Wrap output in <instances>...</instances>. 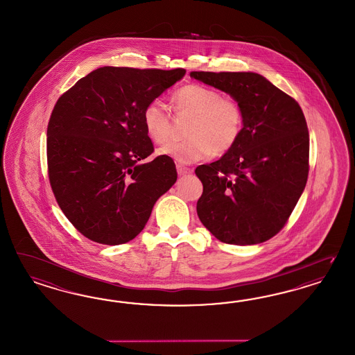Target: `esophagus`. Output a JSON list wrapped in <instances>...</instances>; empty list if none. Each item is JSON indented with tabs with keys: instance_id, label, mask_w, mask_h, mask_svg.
Returning a JSON list of instances; mask_svg holds the SVG:
<instances>
[{
	"instance_id": "esophagus-1",
	"label": "esophagus",
	"mask_w": 355,
	"mask_h": 355,
	"mask_svg": "<svg viewBox=\"0 0 355 355\" xmlns=\"http://www.w3.org/2000/svg\"><path fill=\"white\" fill-rule=\"evenodd\" d=\"M176 170H178L179 176H185V175L192 173V170H191V168H188V167H185L183 164H178V166H176Z\"/></svg>"
}]
</instances>
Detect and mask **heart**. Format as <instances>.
<instances>
[{
  "instance_id": "1",
  "label": "heart",
  "mask_w": 355,
  "mask_h": 355,
  "mask_svg": "<svg viewBox=\"0 0 355 355\" xmlns=\"http://www.w3.org/2000/svg\"><path fill=\"white\" fill-rule=\"evenodd\" d=\"M172 101L178 112L193 114L195 120L188 130L189 139L167 144L158 150L160 155L189 164L213 154H225L236 145L243 129V112L235 101L197 83L179 89ZM141 121L154 144H164L170 138L171 119L158 101L145 105Z\"/></svg>"
}]
</instances>
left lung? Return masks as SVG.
<instances>
[{"label": "left lung", "instance_id": "left-lung-1", "mask_svg": "<svg viewBox=\"0 0 355 355\" xmlns=\"http://www.w3.org/2000/svg\"><path fill=\"white\" fill-rule=\"evenodd\" d=\"M229 94L243 112L236 145L196 168L204 185L197 214L218 241L253 245L273 238L303 193L309 136L299 104L253 71H192Z\"/></svg>", "mask_w": 355, "mask_h": 355}]
</instances>
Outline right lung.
I'll list each match as a JSON object with an SVG mask.
<instances>
[{"label": "right lung", "instance_id": "right-lung-1", "mask_svg": "<svg viewBox=\"0 0 355 355\" xmlns=\"http://www.w3.org/2000/svg\"><path fill=\"white\" fill-rule=\"evenodd\" d=\"M184 69L103 67L60 96L46 129L49 182L65 217L90 241H132L176 183L171 158L157 157L141 121L146 104Z\"/></svg>", "mask_w": 355, "mask_h": 355}]
</instances>
